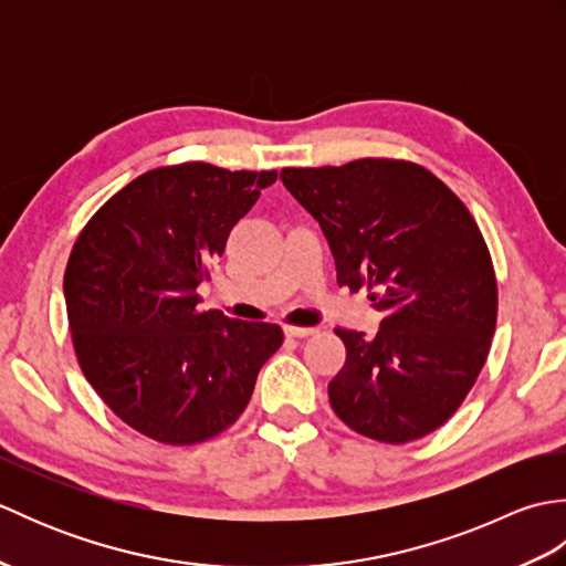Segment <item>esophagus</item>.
<instances>
[{
	"mask_svg": "<svg viewBox=\"0 0 566 566\" xmlns=\"http://www.w3.org/2000/svg\"><path fill=\"white\" fill-rule=\"evenodd\" d=\"M316 328H308V326H284V335L286 338H308V335H314Z\"/></svg>",
	"mask_w": 566,
	"mask_h": 566,
	"instance_id": "34e87169",
	"label": "esophagus"
}]
</instances>
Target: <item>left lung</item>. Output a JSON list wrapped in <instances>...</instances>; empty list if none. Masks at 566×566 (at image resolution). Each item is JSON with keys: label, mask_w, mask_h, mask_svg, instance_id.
<instances>
[{"label": "left lung", "mask_w": 566, "mask_h": 566, "mask_svg": "<svg viewBox=\"0 0 566 566\" xmlns=\"http://www.w3.org/2000/svg\"><path fill=\"white\" fill-rule=\"evenodd\" d=\"M280 177L328 238L338 284L367 286L384 314L371 338L335 328L345 343L328 384L335 416L389 444L438 430L474 387L496 328V272L474 216L411 160L284 167Z\"/></svg>", "instance_id": "obj_1"}]
</instances>
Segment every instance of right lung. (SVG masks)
I'll list each match as a JSON object with an SVG mask.
<instances>
[{
    "label": "right lung",
    "mask_w": 566,
    "mask_h": 566,
    "mask_svg": "<svg viewBox=\"0 0 566 566\" xmlns=\"http://www.w3.org/2000/svg\"><path fill=\"white\" fill-rule=\"evenodd\" d=\"M276 170L155 167L99 207L72 245L65 306L82 375L155 442L197 444L231 428L282 328L201 311L233 226Z\"/></svg>",
    "instance_id": "obj_1"
}]
</instances>
